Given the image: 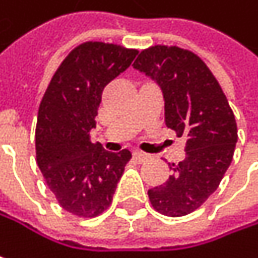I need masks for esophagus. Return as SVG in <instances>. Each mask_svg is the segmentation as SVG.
I'll return each mask as SVG.
<instances>
[{
	"label": "esophagus",
	"mask_w": 258,
	"mask_h": 258,
	"mask_svg": "<svg viewBox=\"0 0 258 258\" xmlns=\"http://www.w3.org/2000/svg\"><path fill=\"white\" fill-rule=\"evenodd\" d=\"M133 158H134L137 163H145V161L149 160V155L145 154V152H140V151H134V152H133Z\"/></svg>",
	"instance_id": "34e87169"
}]
</instances>
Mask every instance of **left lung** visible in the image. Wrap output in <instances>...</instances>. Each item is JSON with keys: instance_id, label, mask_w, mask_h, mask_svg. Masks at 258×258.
<instances>
[{"instance_id": "left-lung-1", "label": "left lung", "mask_w": 258, "mask_h": 258, "mask_svg": "<svg viewBox=\"0 0 258 258\" xmlns=\"http://www.w3.org/2000/svg\"><path fill=\"white\" fill-rule=\"evenodd\" d=\"M133 67L155 80L164 97V121L185 137V158L170 167L164 183L148 191L154 209L183 217L200 208L218 188L237 142L230 104L208 66L191 50L152 46Z\"/></svg>"}]
</instances>
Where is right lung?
Instances as JSON below:
<instances>
[{
    "instance_id": "obj_1",
    "label": "right lung",
    "mask_w": 258,
    "mask_h": 258,
    "mask_svg": "<svg viewBox=\"0 0 258 258\" xmlns=\"http://www.w3.org/2000/svg\"><path fill=\"white\" fill-rule=\"evenodd\" d=\"M137 50L86 41L61 62L38 107L37 164L50 191L67 212L94 218L104 212L131 158L128 149L109 152L92 143L89 131L103 89L125 72Z\"/></svg>"
}]
</instances>
